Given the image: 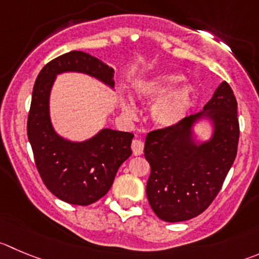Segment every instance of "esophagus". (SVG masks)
Here are the masks:
<instances>
[{"label": "esophagus", "mask_w": 259, "mask_h": 259, "mask_svg": "<svg viewBox=\"0 0 259 259\" xmlns=\"http://www.w3.org/2000/svg\"><path fill=\"white\" fill-rule=\"evenodd\" d=\"M132 152H134L135 156H139V155H141L142 152H144V142L141 141V140H134L132 141Z\"/></svg>", "instance_id": "34e87169"}]
</instances>
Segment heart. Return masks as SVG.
Returning <instances> with one entry per match:
<instances>
[{
    "instance_id": "b5f03b06",
    "label": "heart",
    "mask_w": 259,
    "mask_h": 259,
    "mask_svg": "<svg viewBox=\"0 0 259 259\" xmlns=\"http://www.w3.org/2000/svg\"><path fill=\"white\" fill-rule=\"evenodd\" d=\"M178 72H162L139 81L134 86L135 97L144 104L154 103L150 110L152 123L160 130L170 131L182 124L188 117L196 100V89L192 83L186 82ZM122 108L130 117L136 114L134 104L123 102Z\"/></svg>"
}]
</instances>
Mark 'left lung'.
<instances>
[{
	"label": "left lung",
	"mask_w": 259,
	"mask_h": 259,
	"mask_svg": "<svg viewBox=\"0 0 259 259\" xmlns=\"http://www.w3.org/2000/svg\"><path fill=\"white\" fill-rule=\"evenodd\" d=\"M202 122L211 128L206 140L196 139L195 130ZM238 141V103L225 81L202 112L187 117L170 131L150 132L144 149L151 166L146 194L157 218L179 223L203 212L223 187Z\"/></svg>",
	"instance_id": "obj_1"
}]
</instances>
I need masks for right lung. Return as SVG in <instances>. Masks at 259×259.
<instances>
[{
  "label": "right lung",
  "instance_id": "obj_1",
  "mask_svg": "<svg viewBox=\"0 0 259 259\" xmlns=\"http://www.w3.org/2000/svg\"><path fill=\"white\" fill-rule=\"evenodd\" d=\"M66 72L88 75L113 90L114 70L85 52H68L41 68L31 95L28 139L41 181L57 198L88 206L108 193L119 166L131 156L134 135L103 128L85 141L60 136L52 124L49 99L56 77Z\"/></svg>",
  "mask_w": 259,
  "mask_h": 259
}]
</instances>
